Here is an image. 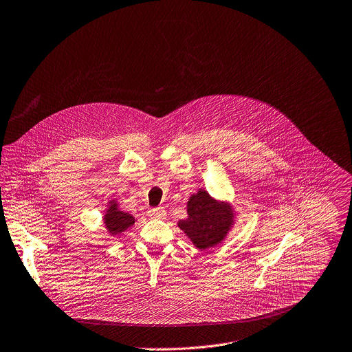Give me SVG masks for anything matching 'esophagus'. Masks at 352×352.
Listing matches in <instances>:
<instances>
[{"instance_id":"34e87169","label":"esophagus","mask_w":352,"mask_h":352,"mask_svg":"<svg viewBox=\"0 0 352 352\" xmlns=\"http://www.w3.org/2000/svg\"><path fill=\"white\" fill-rule=\"evenodd\" d=\"M148 216L151 219H165L166 217V210L164 208H151L148 210Z\"/></svg>"}]
</instances>
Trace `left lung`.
<instances>
[{
  "mask_svg": "<svg viewBox=\"0 0 352 352\" xmlns=\"http://www.w3.org/2000/svg\"><path fill=\"white\" fill-rule=\"evenodd\" d=\"M235 223L236 212L228 201L216 199L199 188L187 201V219L179 220L177 226L198 250H206L223 243Z\"/></svg>",
  "mask_w": 352,
  "mask_h": 352,
  "instance_id": "obj_1",
  "label": "left lung"
}]
</instances>
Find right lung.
Masks as SVG:
<instances>
[{
	"instance_id": "obj_1",
	"label": "right lung",
	"mask_w": 352,
	"mask_h": 352,
	"mask_svg": "<svg viewBox=\"0 0 352 352\" xmlns=\"http://www.w3.org/2000/svg\"><path fill=\"white\" fill-rule=\"evenodd\" d=\"M136 220L138 219H135L131 213L120 209V204L116 198L107 202V209L104 210L103 216V226L109 235L116 236L125 232L135 224Z\"/></svg>"
}]
</instances>
